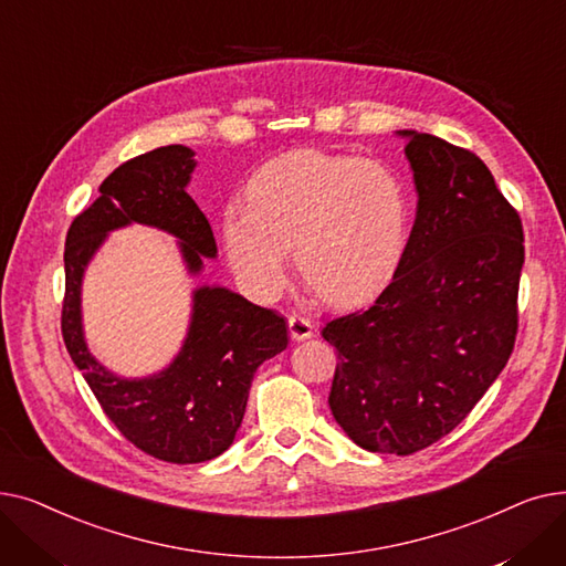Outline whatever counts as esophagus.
I'll use <instances>...</instances> for the list:
<instances>
[{
	"instance_id": "obj_1",
	"label": "esophagus",
	"mask_w": 566,
	"mask_h": 566,
	"mask_svg": "<svg viewBox=\"0 0 566 566\" xmlns=\"http://www.w3.org/2000/svg\"><path fill=\"white\" fill-rule=\"evenodd\" d=\"M289 333L295 342L310 339L314 335V323L301 314H293V316H289Z\"/></svg>"
}]
</instances>
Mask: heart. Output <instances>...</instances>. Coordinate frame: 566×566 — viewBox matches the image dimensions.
<instances>
[{
    "label": "heart",
    "instance_id": "1",
    "mask_svg": "<svg viewBox=\"0 0 566 566\" xmlns=\"http://www.w3.org/2000/svg\"><path fill=\"white\" fill-rule=\"evenodd\" d=\"M408 199L392 169L374 160L295 151L250 178L248 206H229L222 243L233 275L254 298L286 284L293 245L303 282L331 305L378 291L401 259Z\"/></svg>",
    "mask_w": 566,
    "mask_h": 566
}]
</instances>
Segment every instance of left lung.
<instances>
[{"mask_svg":"<svg viewBox=\"0 0 566 566\" xmlns=\"http://www.w3.org/2000/svg\"><path fill=\"white\" fill-rule=\"evenodd\" d=\"M399 135L418 216L395 277L321 335L337 348L328 403L339 427L363 450L408 457L459 427L507 365L525 248L516 208L478 156Z\"/></svg>","mask_w":566,"mask_h":566,"instance_id":"8db88e82","label":"left lung"}]
</instances>
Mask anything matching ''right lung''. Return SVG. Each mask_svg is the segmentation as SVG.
<instances>
[{"mask_svg":"<svg viewBox=\"0 0 566 566\" xmlns=\"http://www.w3.org/2000/svg\"><path fill=\"white\" fill-rule=\"evenodd\" d=\"M195 151L160 146L118 165L101 184V197L82 211L66 235V293L62 335L75 367L96 395L112 424L137 450L167 463H201L220 457L243 422L250 385L263 360L289 344L286 321L222 286L192 293V321L181 353L148 378H118L86 348L80 289L86 263L112 229L130 222L176 235L188 271L216 256L206 216L186 192Z\"/></svg>","mask_w":566,"mask_h":566,"instance_id":"add662e5","label":"right lung"}]
</instances>
